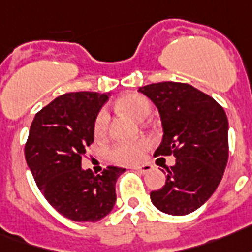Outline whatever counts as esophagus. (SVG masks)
<instances>
[{
	"mask_svg": "<svg viewBox=\"0 0 252 252\" xmlns=\"http://www.w3.org/2000/svg\"><path fill=\"white\" fill-rule=\"evenodd\" d=\"M152 165L149 164H144V165H137V166H134V169L135 170H138V172H141V173H146V172H150L152 170Z\"/></svg>",
	"mask_w": 252,
	"mask_h": 252,
	"instance_id": "esophagus-1",
	"label": "esophagus"
}]
</instances>
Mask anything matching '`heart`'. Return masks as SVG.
I'll use <instances>...</instances> for the list:
<instances>
[{
    "mask_svg": "<svg viewBox=\"0 0 252 252\" xmlns=\"http://www.w3.org/2000/svg\"><path fill=\"white\" fill-rule=\"evenodd\" d=\"M117 106L121 110L133 114L135 118L145 119L150 114L152 104L148 98L141 94H126L117 100ZM108 121L110 117L106 110L99 111L94 124V133L96 137H104L107 133ZM149 142L146 139L138 141H128V142H119L110 150V157L118 164H135L142 159Z\"/></svg>",
    "mask_w": 252,
    "mask_h": 252,
    "instance_id": "heart-1",
    "label": "heart"
}]
</instances>
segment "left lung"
I'll list each match as a JSON object with an SVG mask.
<instances>
[{"mask_svg":"<svg viewBox=\"0 0 252 252\" xmlns=\"http://www.w3.org/2000/svg\"><path fill=\"white\" fill-rule=\"evenodd\" d=\"M158 108L164 135L154 156L176 157L166 183L150 193L161 212L183 216L200 208L221 181L228 161V119L214 98L193 86L161 82L139 87Z\"/></svg>","mask_w":252,"mask_h":252,"instance_id":"left-lung-1","label":"left lung"}]
</instances>
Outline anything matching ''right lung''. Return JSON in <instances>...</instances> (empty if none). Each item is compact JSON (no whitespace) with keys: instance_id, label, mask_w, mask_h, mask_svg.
I'll return each mask as SVG.
<instances>
[{"instance_id":"add662e5","label":"right lung","mask_w":252,"mask_h":252,"mask_svg":"<svg viewBox=\"0 0 252 252\" xmlns=\"http://www.w3.org/2000/svg\"><path fill=\"white\" fill-rule=\"evenodd\" d=\"M108 94L69 93L43 107L33 119L25 159L38 189L53 208L73 221H98L117 201L115 183L126 169L102 174L82 168L94 142V124Z\"/></svg>"}]
</instances>
